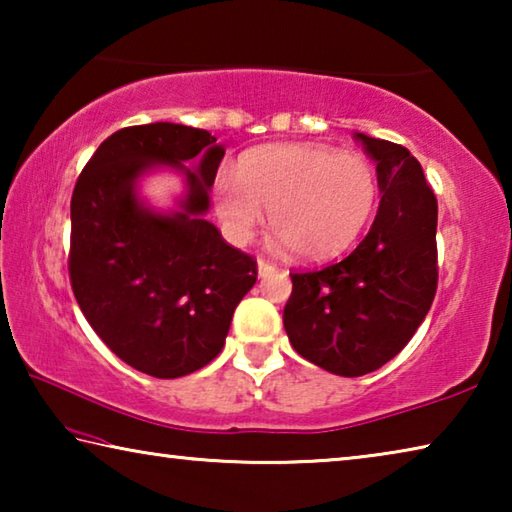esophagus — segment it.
<instances>
[{"label":"esophagus","mask_w":512,"mask_h":512,"mask_svg":"<svg viewBox=\"0 0 512 512\" xmlns=\"http://www.w3.org/2000/svg\"><path fill=\"white\" fill-rule=\"evenodd\" d=\"M257 271H259V277H266V275H271L275 271V264L266 262V259L259 257L257 259Z\"/></svg>","instance_id":"34e87169"}]
</instances>
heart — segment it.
Returning <instances> with one entry per match:
<instances>
[{
    "label": "heart",
    "instance_id": "b5f03b06",
    "mask_svg": "<svg viewBox=\"0 0 512 512\" xmlns=\"http://www.w3.org/2000/svg\"><path fill=\"white\" fill-rule=\"evenodd\" d=\"M379 198L372 162L320 144H275L248 153L237 180L219 178L214 210L232 239L246 241L271 212L275 237L300 262H327L366 230Z\"/></svg>",
    "mask_w": 512,
    "mask_h": 512
}]
</instances>
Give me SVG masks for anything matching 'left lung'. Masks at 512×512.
Instances as JSON below:
<instances>
[{"mask_svg": "<svg viewBox=\"0 0 512 512\" xmlns=\"http://www.w3.org/2000/svg\"><path fill=\"white\" fill-rule=\"evenodd\" d=\"M377 162L379 212L366 239L316 271L291 273L284 329L300 357L341 377L384 366L411 341L438 287V201L409 149L354 133Z\"/></svg>", "mask_w": 512, "mask_h": 512, "instance_id": "left-lung-1", "label": "left lung"}]
</instances>
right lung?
I'll list each match as a JSON object with an SVG mask.
<instances>
[{
  "label": "right lung",
  "mask_w": 512,
  "mask_h": 512,
  "mask_svg": "<svg viewBox=\"0 0 512 512\" xmlns=\"http://www.w3.org/2000/svg\"><path fill=\"white\" fill-rule=\"evenodd\" d=\"M225 149L201 128L128 126L103 142L72 194L69 280L94 332L121 361L158 379L201 370L223 350L257 262L205 219ZM194 157V170L184 164ZM158 166L184 173L179 210L155 213L136 183Z\"/></svg>",
  "instance_id": "obj_1"
}]
</instances>
